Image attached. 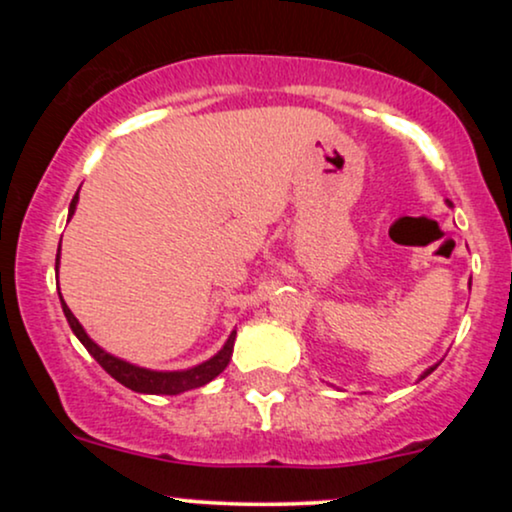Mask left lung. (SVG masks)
Returning <instances> with one entry per match:
<instances>
[{
    "label": "left lung",
    "instance_id": "obj_1",
    "mask_svg": "<svg viewBox=\"0 0 512 512\" xmlns=\"http://www.w3.org/2000/svg\"><path fill=\"white\" fill-rule=\"evenodd\" d=\"M436 366H438V363H436ZM436 366H431V368H428V370H424V375H421V380H424V378H426V375H431V373H433V370H436Z\"/></svg>",
    "mask_w": 512,
    "mask_h": 512
}]
</instances>
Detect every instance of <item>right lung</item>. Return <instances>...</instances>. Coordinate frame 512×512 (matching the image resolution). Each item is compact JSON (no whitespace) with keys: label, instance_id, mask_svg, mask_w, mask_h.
Wrapping results in <instances>:
<instances>
[{"label":"right lung","instance_id":"right-lung-1","mask_svg":"<svg viewBox=\"0 0 512 512\" xmlns=\"http://www.w3.org/2000/svg\"><path fill=\"white\" fill-rule=\"evenodd\" d=\"M76 202H79V192H76L72 204H69V219H72ZM57 267H60V248H57V260H55V269ZM57 291H60V289H57ZM60 301H62V310H64V317H67L69 327H72L76 339H79V342L86 346L88 354L96 358V361L103 366L105 373L113 375L117 383H122L134 392H144V395H180V392L195 390V387H202V385L211 383V380H214L216 375H219L221 370L228 366V361H231L233 342H236V332H231V337H228V342L223 344V349L219 351V354L211 356L209 361L199 363V366H195V368H187V370L139 368V366H134V363H127V361H122V358H117L113 354H108V351H103L101 346H98L91 337H88L84 327L79 325V320H76L72 310L67 308V303H64L62 296H60Z\"/></svg>","mask_w":512,"mask_h":512}]
</instances>
